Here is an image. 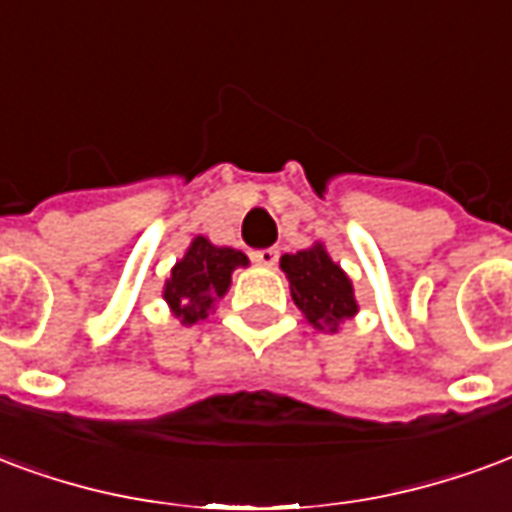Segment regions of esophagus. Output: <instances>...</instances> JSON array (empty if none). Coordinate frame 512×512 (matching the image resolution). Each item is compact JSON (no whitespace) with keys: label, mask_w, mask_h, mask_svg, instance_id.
I'll return each instance as SVG.
<instances>
[{"label":"esophagus","mask_w":512,"mask_h":512,"mask_svg":"<svg viewBox=\"0 0 512 512\" xmlns=\"http://www.w3.org/2000/svg\"><path fill=\"white\" fill-rule=\"evenodd\" d=\"M253 261L261 264V267H275V261H278V248H261V251H253Z\"/></svg>","instance_id":"obj_1"}]
</instances>
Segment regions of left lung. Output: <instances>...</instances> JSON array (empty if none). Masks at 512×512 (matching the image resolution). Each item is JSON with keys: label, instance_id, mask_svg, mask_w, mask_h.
<instances>
[{"label": "left lung", "instance_id": "obj_1", "mask_svg": "<svg viewBox=\"0 0 512 512\" xmlns=\"http://www.w3.org/2000/svg\"><path fill=\"white\" fill-rule=\"evenodd\" d=\"M281 270L289 278L294 305L316 330L335 333L357 313V300L349 275L330 259L322 242L305 251L281 256Z\"/></svg>", "mask_w": 512, "mask_h": 512}]
</instances>
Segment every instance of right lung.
<instances>
[{
  "label": "right lung",
  "instance_id": "add662e5",
  "mask_svg": "<svg viewBox=\"0 0 512 512\" xmlns=\"http://www.w3.org/2000/svg\"><path fill=\"white\" fill-rule=\"evenodd\" d=\"M248 267V256L234 248H218L207 237L190 242L163 286V300L182 324H196L215 311V302L229 292L231 272Z\"/></svg>",
  "mask_w": 512,
  "mask_h": 512
}]
</instances>
